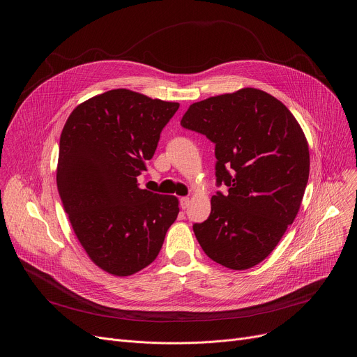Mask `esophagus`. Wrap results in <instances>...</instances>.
<instances>
[{"label": "esophagus", "mask_w": 357, "mask_h": 357, "mask_svg": "<svg viewBox=\"0 0 357 357\" xmlns=\"http://www.w3.org/2000/svg\"><path fill=\"white\" fill-rule=\"evenodd\" d=\"M179 203H181V208H182V209H186V208L189 206V203H190V199H189V197H181Z\"/></svg>", "instance_id": "1"}]
</instances>
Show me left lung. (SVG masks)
<instances>
[{
  "instance_id": "8db88e82",
  "label": "left lung",
  "mask_w": 357,
  "mask_h": 357,
  "mask_svg": "<svg viewBox=\"0 0 357 357\" xmlns=\"http://www.w3.org/2000/svg\"><path fill=\"white\" fill-rule=\"evenodd\" d=\"M183 128L215 144L212 211L195 236L213 261L230 270L261 263L292 225L310 176V149L295 117L271 94L245 87L193 103Z\"/></svg>"
}]
</instances>
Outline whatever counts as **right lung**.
Wrapping results in <instances>:
<instances>
[{"label":"right lung","mask_w":357,"mask_h":357,"mask_svg":"<svg viewBox=\"0 0 357 357\" xmlns=\"http://www.w3.org/2000/svg\"><path fill=\"white\" fill-rule=\"evenodd\" d=\"M178 103L116 89L69 116L59 142L56 183L70 225L91 261L127 277L154 261L179 213L178 199L139 189Z\"/></svg>","instance_id":"1"}]
</instances>
